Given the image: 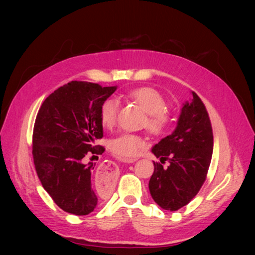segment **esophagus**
<instances>
[{"label":"esophagus","instance_id":"obj_1","mask_svg":"<svg viewBox=\"0 0 255 255\" xmlns=\"http://www.w3.org/2000/svg\"><path fill=\"white\" fill-rule=\"evenodd\" d=\"M137 158H130L126 159V162L132 163L136 162ZM97 174L100 176L103 181H111L117 174V169H116V164L114 162L108 161L106 163H102L97 171Z\"/></svg>","mask_w":255,"mask_h":255}]
</instances>
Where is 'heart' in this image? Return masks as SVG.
<instances>
[{
	"instance_id": "obj_1",
	"label": "heart",
	"mask_w": 255,
	"mask_h": 255,
	"mask_svg": "<svg viewBox=\"0 0 255 255\" xmlns=\"http://www.w3.org/2000/svg\"><path fill=\"white\" fill-rule=\"evenodd\" d=\"M128 98L139 105L147 112L146 128L153 135L161 136L167 132L171 126V116L165 110L166 102L157 90L149 86L133 89L128 92ZM119 101L115 98H109L102 103L100 109V119L105 127H114L118 119ZM147 143L143 136L136 133L125 132L110 141L112 154L122 159H130L137 156L146 148Z\"/></svg>"
}]
</instances>
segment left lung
<instances>
[{
  "label": "left lung",
  "instance_id": "obj_1",
  "mask_svg": "<svg viewBox=\"0 0 255 255\" xmlns=\"http://www.w3.org/2000/svg\"><path fill=\"white\" fill-rule=\"evenodd\" d=\"M213 128L201 99L192 91L185 102L175 130L159 141L152 152L161 162H170L164 169L154 162L149 192L161 208L175 211L188 205L206 181L213 156Z\"/></svg>",
  "mask_w": 255,
  "mask_h": 255
}]
</instances>
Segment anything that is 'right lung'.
Returning <instances> with one entry per match:
<instances>
[{
  "instance_id": "obj_1",
  "label": "right lung",
  "mask_w": 255,
  "mask_h": 255,
  "mask_svg": "<svg viewBox=\"0 0 255 255\" xmlns=\"http://www.w3.org/2000/svg\"><path fill=\"white\" fill-rule=\"evenodd\" d=\"M116 86L72 81L46 98L38 111L32 133L34 169L42 187L60 209L76 216L92 213L99 193L92 185L93 163L86 155L102 154L96 145L103 137L102 103Z\"/></svg>"
}]
</instances>
